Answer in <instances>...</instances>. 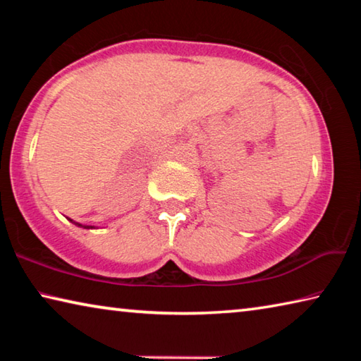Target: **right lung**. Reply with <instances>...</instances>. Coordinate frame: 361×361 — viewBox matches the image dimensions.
Instances as JSON below:
<instances>
[{
	"label": "right lung",
	"instance_id": "1",
	"mask_svg": "<svg viewBox=\"0 0 361 361\" xmlns=\"http://www.w3.org/2000/svg\"><path fill=\"white\" fill-rule=\"evenodd\" d=\"M71 221H73V219H71ZM73 223H75V221H73ZM75 224H78V226H82V224H79V223H75ZM82 228H92V226H82Z\"/></svg>",
	"mask_w": 361,
	"mask_h": 361
}]
</instances>
